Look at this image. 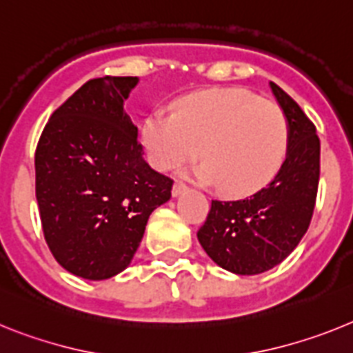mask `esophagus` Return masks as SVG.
Listing matches in <instances>:
<instances>
[{
	"label": "esophagus",
	"instance_id": "34e87169",
	"mask_svg": "<svg viewBox=\"0 0 353 353\" xmlns=\"http://www.w3.org/2000/svg\"><path fill=\"white\" fill-rule=\"evenodd\" d=\"M186 192V186L183 185V183H176V185L172 186V195L174 197H179V195H183Z\"/></svg>",
	"mask_w": 353,
	"mask_h": 353
}]
</instances>
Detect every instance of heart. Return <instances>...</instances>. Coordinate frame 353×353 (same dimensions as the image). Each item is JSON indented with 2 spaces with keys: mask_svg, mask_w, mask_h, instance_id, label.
I'll return each mask as SVG.
<instances>
[{
  "mask_svg": "<svg viewBox=\"0 0 353 353\" xmlns=\"http://www.w3.org/2000/svg\"><path fill=\"white\" fill-rule=\"evenodd\" d=\"M290 125L277 104L240 88H213L177 101L172 115L154 112L142 124L147 158L170 170L201 154L195 176L228 197L261 190L283 165Z\"/></svg>",
  "mask_w": 353,
  "mask_h": 353,
  "instance_id": "obj_1",
  "label": "heart"
}]
</instances>
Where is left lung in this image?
I'll return each instance as SVG.
<instances>
[{
  "label": "left lung",
  "instance_id": "8db88e82",
  "mask_svg": "<svg viewBox=\"0 0 353 353\" xmlns=\"http://www.w3.org/2000/svg\"><path fill=\"white\" fill-rule=\"evenodd\" d=\"M290 125L286 159L266 188L241 201H211L199 243L223 270L256 275L283 263L307 231L320 181L316 128L286 92L270 81Z\"/></svg>",
  "mask_w": 353,
  "mask_h": 353
}]
</instances>
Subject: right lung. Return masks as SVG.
Returning <instances> with one entry per match:
<instances>
[{"label": "right lung", "mask_w": 353, "mask_h": 353, "mask_svg": "<svg viewBox=\"0 0 353 353\" xmlns=\"http://www.w3.org/2000/svg\"><path fill=\"white\" fill-rule=\"evenodd\" d=\"M134 76L90 79L57 108L35 151L46 243L78 277L103 281L130 266L152 211L174 181L143 159L124 101Z\"/></svg>", "instance_id": "right-lung-1"}]
</instances>
